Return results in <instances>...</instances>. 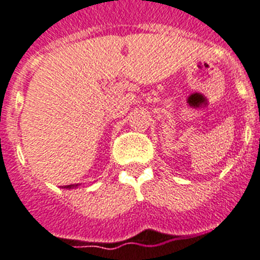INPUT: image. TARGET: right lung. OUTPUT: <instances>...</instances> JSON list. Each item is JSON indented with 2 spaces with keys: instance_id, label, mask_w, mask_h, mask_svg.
<instances>
[{
  "instance_id": "obj_1",
  "label": "right lung",
  "mask_w": 260,
  "mask_h": 260,
  "mask_svg": "<svg viewBox=\"0 0 260 260\" xmlns=\"http://www.w3.org/2000/svg\"><path fill=\"white\" fill-rule=\"evenodd\" d=\"M65 187H68V188H72V187H74V186H72V184H69V186H65Z\"/></svg>"
}]
</instances>
